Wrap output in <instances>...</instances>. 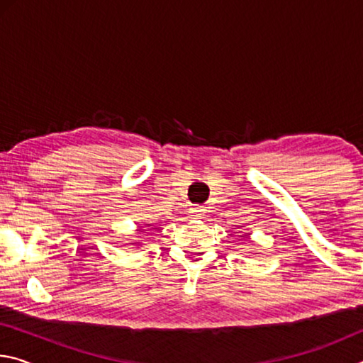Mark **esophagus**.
<instances>
[{
    "mask_svg": "<svg viewBox=\"0 0 363 363\" xmlns=\"http://www.w3.org/2000/svg\"><path fill=\"white\" fill-rule=\"evenodd\" d=\"M190 213H192V216H195V218H203L205 216V210L201 206H194L192 210H190Z\"/></svg>",
    "mask_w": 363,
    "mask_h": 363,
    "instance_id": "1",
    "label": "esophagus"
}]
</instances>
